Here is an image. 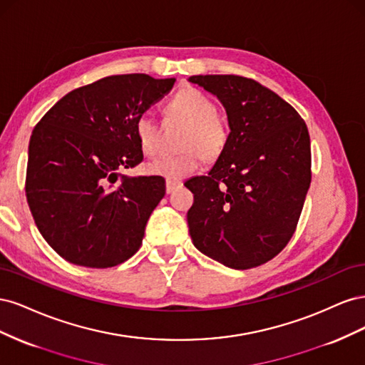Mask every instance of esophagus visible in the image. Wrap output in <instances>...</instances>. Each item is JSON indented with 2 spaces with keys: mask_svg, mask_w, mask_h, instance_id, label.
Returning <instances> with one entry per match:
<instances>
[{
  "mask_svg": "<svg viewBox=\"0 0 365 365\" xmlns=\"http://www.w3.org/2000/svg\"><path fill=\"white\" fill-rule=\"evenodd\" d=\"M180 187H182L181 181H170V180L165 181V192H168V193L175 192L176 189H180Z\"/></svg>",
  "mask_w": 365,
  "mask_h": 365,
  "instance_id": "34e87169",
  "label": "esophagus"
}]
</instances>
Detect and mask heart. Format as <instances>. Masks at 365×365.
Here are the masks:
<instances>
[{
    "label": "heart",
    "mask_w": 365,
    "mask_h": 365,
    "mask_svg": "<svg viewBox=\"0 0 365 365\" xmlns=\"http://www.w3.org/2000/svg\"><path fill=\"white\" fill-rule=\"evenodd\" d=\"M165 111L185 123L180 141L184 150L178 155L163 157L149 163L148 170L150 175L178 181L200 169L201 155L207 160H215L224 152L228 143V126L225 120L217 115V106L207 94L196 88L185 86L172 97ZM135 135L146 155H157L160 130L155 118L149 113L140 114L135 120Z\"/></svg>",
    "instance_id": "obj_1"
}]
</instances>
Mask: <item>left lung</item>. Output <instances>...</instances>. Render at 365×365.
<instances>
[{"label": "left lung", "mask_w": 365, "mask_h": 365, "mask_svg": "<svg viewBox=\"0 0 365 365\" xmlns=\"http://www.w3.org/2000/svg\"><path fill=\"white\" fill-rule=\"evenodd\" d=\"M228 117V143L193 193V245L233 269L267 263L288 245L311 185V138L295 109L259 82L235 74L192 76Z\"/></svg>", "instance_id": "obj_1"}]
</instances>
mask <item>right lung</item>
<instances>
[{"label": "right lung", "instance_id": "1", "mask_svg": "<svg viewBox=\"0 0 365 365\" xmlns=\"http://www.w3.org/2000/svg\"><path fill=\"white\" fill-rule=\"evenodd\" d=\"M173 83L108 76L63 96L33 129L27 202L39 233L65 260L111 268L140 250L165 181L120 170L143 161L135 120Z\"/></svg>", "mask_w": 365, "mask_h": 365}]
</instances>
